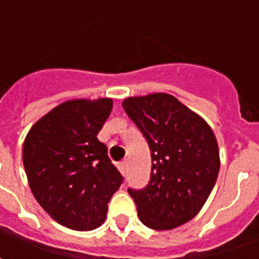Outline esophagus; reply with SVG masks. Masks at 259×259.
<instances>
[{
    "mask_svg": "<svg viewBox=\"0 0 259 259\" xmlns=\"http://www.w3.org/2000/svg\"><path fill=\"white\" fill-rule=\"evenodd\" d=\"M118 168L122 174H126V170H127V161H120V162L118 163Z\"/></svg>",
    "mask_w": 259,
    "mask_h": 259,
    "instance_id": "1",
    "label": "esophagus"
}]
</instances>
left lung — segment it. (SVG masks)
<instances>
[{
    "instance_id": "8db88e82",
    "label": "left lung",
    "mask_w": 259,
    "mask_h": 259,
    "mask_svg": "<svg viewBox=\"0 0 259 259\" xmlns=\"http://www.w3.org/2000/svg\"><path fill=\"white\" fill-rule=\"evenodd\" d=\"M151 151V178L127 189L147 228L169 230L189 222L211 194L219 174V150L204 119L170 94L129 97L123 102Z\"/></svg>"
}]
</instances>
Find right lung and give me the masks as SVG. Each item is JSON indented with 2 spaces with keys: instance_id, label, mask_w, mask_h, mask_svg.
Masks as SVG:
<instances>
[{
  "instance_id": "1",
  "label": "right lung",
  "mask_w": 259,
  "mask_h": 259,
  "mask_svg": "<svg viewBox=\"0 0 259 259\" xmlns=\"http://www.w3.org/2000/svg\"><path fill=\"white\" fill-rule=\"evenodd\" d=\"M111 98L62 102L29 130L23 165L31 193L54 221L72 230L101 226L123 176L98 141Z\"/></svg>"
}]
</instances>
